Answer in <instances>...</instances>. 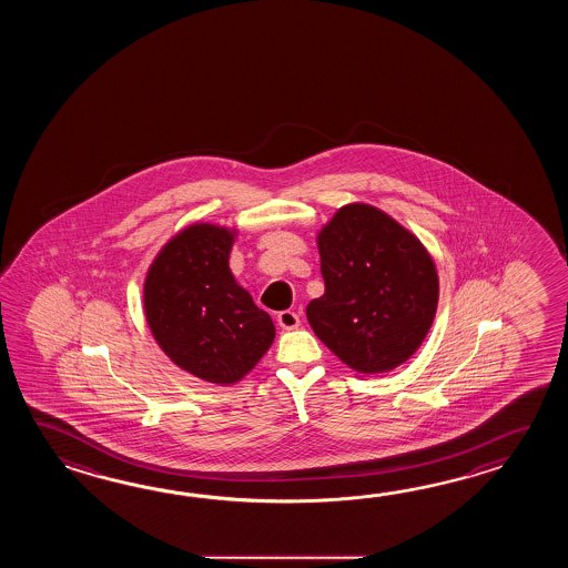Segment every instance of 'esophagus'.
<instances>
[{
    "instance_id": "34e87169",
    "label": "esophagus",
    "mask_w": 568,
    "mask_h": 568,
    "mask_svg": "<svg viewBox=\"0 0 568 568\" xmlns=\"http://www.w3.org/2000/svg\"><path fill=\"white\" fill-rule=\"evenodd\" d=\"M278 325L284 331H294V328L301 326V316L294 313V311H282L278 314Z\"/></svg>"
}]
</instances>
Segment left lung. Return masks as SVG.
Here are the masks:
<instances>
[{"label": "left lung", "instance_id": "obj_1", "mask_svg": "<svg viewBox=\"0 0 568 568\" xmlns=\"http://www.w3.org/2000/svg\"><path fill=\"white\" fill-rule=\"evenodd\" d=\"M316 245L325 294L306 306L314 335L362 377L408 362L438 304L424 243L386 211L349 203L316 233Z\"/></svg>", "mask_w": 568, "mask_h": 568}]
</instances>
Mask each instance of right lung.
<instances>
[{"label": "right lung", "mask_w": 568, "mask_h": 568, "mask_svg": "<svg viewBox=\"0 0 568 568\" xmlns=\"http://www.w3.org/2000/svg\"><path fill=\"white\" fill-rule=\"evenodd\" d=\"M235 227L193 223L162 245L144 280L145 323L170 362L215 386H233L272 347L276 328L237 284Z\"/></svg>", "instance_id": "1"}]
</instances>
